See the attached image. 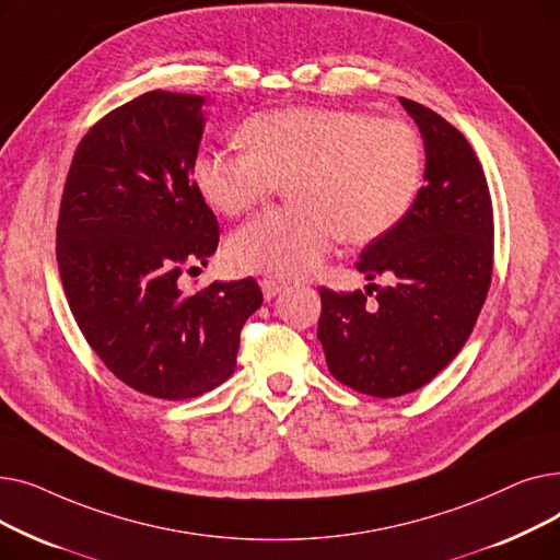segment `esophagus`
Here are the masks:
<instances>
[{
    "label": "esophagus",
    "mask_w": 560,
    "mask_h": 560,
    "mask_svg": "<svg viewBox=\"0 0 560 560\" xmlns=\"http://www.w3.org/2000/svg\"><path fill=\"white\" fill-rule=\"evenodd\" d=\"M260 288H262V298L265 300H272L285 288V281L275 279V277H265V279H260Z\"/></svg>",
    "instance_id": "esophagus-1"
}]
</instances>
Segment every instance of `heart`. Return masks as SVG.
<instances>
[{
	"instance_id": "1",
	"label": "heart",
	"mask_w": 560,
	"mask_h": 560,
	"mask_svg": "<svg viewBox=\"0 0 560 560\" xmlns=\"http://www.w3.org/2000/svg\"><path fill=\"white\" fill-rule=\"evenodd\" d=\"M247 152L206 150L192 182L215 211L238 215L290 184L292 206L256 215L229 241L247 272L302 277L336 241L372 243L395 229L422 184V142L397 117L292 106L252 115Z\"/></svg>"
}]
</instances>
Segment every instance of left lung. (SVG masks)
<instances>
[{
  "instance_id": "1",
  "label": "left lung",
  "mask_w": 560,
  "mask_h": 560,
  "mask_svg": "<svg viewBox=\"0 0 560 560\" xmlns=\"http://www.w3.org/2000/svg\"><path fill=\"white\" fill-rule=\"evenodd\" d=\"M399 102L422 131L427 184L357 262L370 281L388 277L390 285L319 288L317 338L329 372L381 399L427 386L454 361L486 302L494 254L492 201L475 150L435 110Z\"/></svg>"
}]
</instances>
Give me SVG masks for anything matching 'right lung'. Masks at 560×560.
Instances as JSON below:
<instances>
[{
	"mask_svg": "<svg viewBox=\"0 0 560 560\" xmlns=\"http://www.w3.org/2000/svg\"><path fill=\"white\" fill-rule=\"evenodd\" d=\"M201 104L152 91L106 113L77 144L56 224L58 272L83 338L122 384L172 401L233 374L241 331L262 304L252 277L179 285L220 243L192 182Z\"/></svg>",
	"mask_w": 560,
	"mask_h": 560,
	"instance_id": "right-lung-1",
	"label": "right lung"
}]
</instances>
